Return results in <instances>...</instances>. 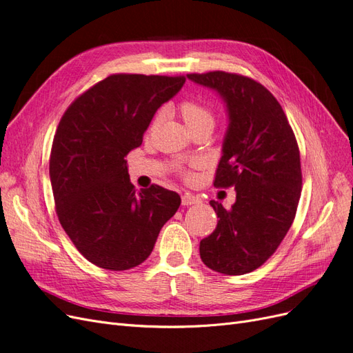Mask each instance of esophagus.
I'll return each instance as SVG.
<instances>
[{"instance_id":"esophagus-1","label":"esophagus","mask_w":353,"mask_h":353,"mask_svg":"<svg viewBox=\"0 0 353 353\" xmlns=\"http://www.w3.org/2000/svg\"><path fill=\"white\" fill-rule=\"evenodd\" d=\"M181 200H183V206H191V205H197V203H200V199L193 194H184L183 197H181Z\"/></svg>"}]
</instances>
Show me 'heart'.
Listing matches in <instances>:
<instances>
[{
    "label": "heart",
    "mask_w": 353,
    "mask_h": 353,
    "mask_svg": "<svg viewBox=\"0 0 353 353\" xmlns=\"http://www.w3.org/2000/svg\"><path fill=\"white\" fill-rule=\"evenodd\" d=\"M179 113H181V116H183V119L187 123L190 131L194 130V128H197V126H201V125L213 126V122H215L210 108H208L205 103L197 101V100H184L179 104ZM157 121H159V114L154 117V123ZM179 172L184 175L185 179H188V181L193 179V174H191L190 170L179 169Z\"/></svg>",
    "instance_id": "heart-1"
}]
</instances>
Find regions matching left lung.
I'll use <instances>...</instances> for the list:
<instances>
[{
    "label": "left lung",
    "instance_id": "1",
    "mask_svg": "<svg viewBox=\"0 0 353 353\" xmlns=\"http://www.w3.org/2000/svg\"><path fill=\"white\" fill-rule=\"evenodd\" d=\"M187 78L221 94L230 116L213 185L236 188V203L223 209L200 241L208 268L243 275L268 261L290 230L302 191L301 154L294 132L274 95L262 83L222 70Z\"/></svg>",
    "mask_w": 353,
    "mask_h": 353
}]
</instances>
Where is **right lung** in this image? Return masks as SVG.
<instances>
[{"instance_id": "obj_1", "label": "right lung", "mask_w": 353, "mask_h": 353, "mask_svg": "<svg viewBox=\"0 0 353 353\" xmlns=\"http://www.w3.org/2000/svg\"><path fill=\"white\" fill-rule=\"evenodd\" d=\"M184 82L183 74L114 73L61 116L50 154L56 213L74 248L100 268L143 263L181 205L178 193L156 184L137 191L125 157Z\"/></svg>"}]
</instances>
